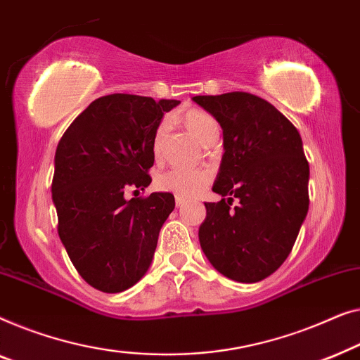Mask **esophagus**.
Instances as JSON below:
<instances>
[{
  "label": "esophagus",
  "mask_w": 360,
  "mask_h": 360,
  "mask_svg": "<svg viewBox=\"0 0 360 360\" xmlns=\"http://www.w3.org/2000/svg\"><path fill=\"white\" fill-rule=\"evenodd\" d=\"M186 204V199H182V197H176V207H182Z\"/></svg>",
  "instance_id": "obj_1"
}]
</instances>
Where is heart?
Segmentation results:
<instances>
[{"instance_id":"heart-1","label":"heart","mask_w":360,"mask_h":360,"mask_svg":"<svg viewBox=\"0 0 360 360\" xmlns=\"http://www.w3.org/2000/svg\"><path fill=\"white\" fill-rule=\"evenodd\" d=\"M181 122L187 131L199 141L205 145L207 141L219 136V127L215 120L209 114L200 109H189L181 115ZM165 140V125H160L151 141V151L156 160H160L161 150H163ZM210 181V173L207 169H184L173 168L156 176L155 186L163 192H171L176 197H194L204 189L207 182Z\"/></svg>"}]
</instances>
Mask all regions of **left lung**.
<instances>
[{"instance_id": "left-lung-1", "label": "left lung", "mask_w": 360, "mask_h": 360, "mask_svg": "<svg viewBox=\"0 0 360 360\" xmlns=\"http://www.w3.org/2000/svg\"><path fill=\"white\" fill-rule=\"evenodd\" d=\"M192 99L220 124L225 150L212 187L225 199L205 204L200 248L220 274L259 282L290 255L308 212L310 168L300 134L259 96L235 91Z\"/></svg>"}]
</instances>
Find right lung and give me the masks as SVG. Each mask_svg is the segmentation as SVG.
I'll return each instance as SVG.
<instances>
[{
  "mask_svg": "<svg viewBox=\"0 0 360 360\" xmlns=\"http://www.w3.org/2000/svg\"><path fill=\"white\" fill-rule=\"evenodd\" d=\"M179 101L135 94L96 99L65 131L55 151L52 199L58 236L79 276L105 293L135 285L153 259L174 195L150 186L151 141Z\"/></svg>",
  "mask_w": 360,
  "mask_h": 360,
  "instance_id": "1",
  "label": "right lung"
}]
</instances>
